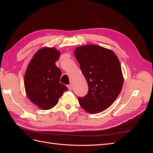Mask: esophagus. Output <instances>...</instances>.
<instances>
[{
  "instance_id": "obj_1",
  "label": "esophagus",
  "mask_w": 153,
  "mask_h": 153,
  "mask_svg": "<svg viewBox=\"0 0 153 153\" xmlns=\"http://www.w3.org/2000/svg\"><path fill=\"white\" fill-rule=\"evenodd\" d=\"M68 89H69V91H72V89H73V86H72V85H68Z\"/></svg>"
}]
</instances>
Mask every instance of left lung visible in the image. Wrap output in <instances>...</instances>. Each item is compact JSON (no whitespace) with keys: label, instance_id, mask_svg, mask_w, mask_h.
Here are the masks:
<instances>
[{"label":"left lung","instance_id":"left-lung-1","mask_svg":"<svg viewBox=\"0 0 153 153\" xmlns=\"http://www.w3.org/2000/svg\"><path fill=\"white\" fill-rule=\"evenodd\" d=\"M74 53L89 86L87 94L78 98L79 104L88 113L102 112L122 90L124 78L119 59L112 50L95 45L78 47Z\"/></svg>","mask_w":153,"mask_h":153}]
</instances>
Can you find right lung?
<instances>
[{"mask_svg":"<svg viewBox=\"0 0 153 153\" xmlns=\"http://www.w3.org/2000/svg\"><path fill=\"white\" fill-rule=\"evenodd\" d=\"M60 54L55 48L43 47L37 51L27 68L24 76L26 94L40 109L53 108L68 90L60 83L61 71L55 65Z\"/></svg>","mask_w":153,"mask_h":153,"instance_id":"add662e5","label":"right lung"}]
</instances>
